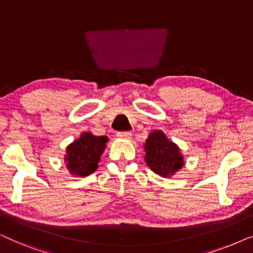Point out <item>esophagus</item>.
<instances>
[{"mask_svg": "<svg viewBox=\"0 0 253 253\" xmlns=\"http://www.w3.org/2000/svg\"><path fill=\"white\" fill-rule=\"evenodd\" d=\"M116 136L119 138H123V139H129V138H131V132H117Z\"/></svg>", "mask_w": 253, "mask_h": 253, "instance_id": "esophagus-1", "label": "esophagus"}]
</instances>
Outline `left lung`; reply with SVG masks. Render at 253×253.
<instances>
[{
	"instance_id": "obj_1",
	"label": "left lung",
	"mask_w": 253,
	"mask_h": 253,
	"mask_svg": "<svg viewBox=\"0 0 253 253\" xmlns=\"http://www.w3.org/2000/svg\"><path fill=\"white\" fill-rule=\"evenodd\" d=\"M144 151L145 162L155 174L162 177L174 175L184 165L178 146L169 140L162 131L155 130L148 134Z\"/></svg>"
}]
</instances>
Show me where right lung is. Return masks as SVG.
<instances>
[{
  "label": "right lung",
  "instance_id": "1",
  "mask_svg": "<svg viewBox=\"0 0 253 253\" xmlns=\"http://www.w3.org/2000/svg\"><path fill=\"white\" fill-rule=\"evenodd\" d=\"M108 138L84 132L67 147L64 161L71 175L85 177L98 168L100 157L106 148Z\"/></svg>",
  "mask_w": 253,
  "mask_h": 253
}]
</instances>
